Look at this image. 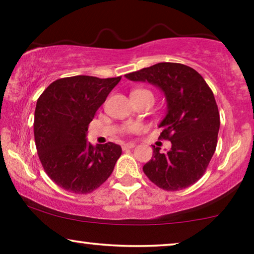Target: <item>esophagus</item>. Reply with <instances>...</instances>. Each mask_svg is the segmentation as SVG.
I'll return each mask as SVG.
<instances>
[{"label": "esophagus", "mask_w": 254, "mask_h": 254, "mask_svg": "<svg viewBox=\"0 0 254 254\" xmlns=\"http://www.w3.org/2000/svg\"><path fill=\"white\" fill-rule=\"evenodd\" d=\"M135 147V143H125V144H123V150H128V149H131V148H134Z\"/></svg>", "instance_id": "1"}]
</instances>
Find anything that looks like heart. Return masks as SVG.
Segmentation results:
<instances>
[{"mask_svg": "<svg viewBox=\"0 0 254 254\" xmlns=\"http://www.w3.org/2000/svg\"><path fill=\"white\" fill-rule=\"evenodd\" d=\"M141 96H151L152 93L147 89H135L131 92V97H141ZM141 125L138 124H127L123 127V134L125 135H130L134 133H137V131L141 130Z\"/></svg>", "mask_w": 254, "mask_h": 254, "instance_id": "1", "label": "heart"}]
</instances>
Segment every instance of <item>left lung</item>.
Here are the masks:
<instances>
[{
  "label": "left lung",
  "instance_id": "left-lung-1",
  "mask_svg": "<svg viewBox=\"0 0 254 254\" xmlns=\"http://www.w3.org/2000/svg\"><path fill=\"white\" fill-rule=\"evenodd\" d=\"M125 76L157 85L168 102L159 138L171 141L172 147L164 154L154 147L143 165L145 176L170 192L192 186L204 175L217 145L220 113L211 89L196 70L175 62H159Z\"/></svg>",
  "mask_w": 254,
  "mask_h": 254
}]
</instances>
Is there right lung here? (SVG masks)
Listing matches in <instances>:
<instances>
[{"mask_svg": "<svg viewBox=\"0 0 254 254\" xmlns=\"http://www.w3.org/2000/svg\"><path fill=\"white\" fill-rule=\"evenodd\" d=\"M121 76H71L45 89L34 111V141L47 176L68 192L88 194L104 184L121 156L113 142H86L89 124Z\"/></svg>", "mask_w": 254, "mask_h": 254, "instance_id": "obj_1", "label": "right lung"}]
</instances>
